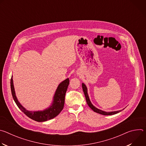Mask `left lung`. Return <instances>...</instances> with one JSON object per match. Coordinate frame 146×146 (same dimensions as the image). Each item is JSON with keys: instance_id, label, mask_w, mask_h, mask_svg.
I'll return each instance as SVG.
<instances>
[{"instance_id": "obj_1", "label": "left lung", "mask_w": 146, "mask_h": 146, "mask_svg": "<svg viewBox=\"0 0 146 146\" xmlns=\"http://www.w3.org/2000/svg\"><path fill=\"white\" fill-rule=\"evenodd\" d=\"M82 90H83V92H84V95H85V96H86V101H87V103L88 104V105L89 106V107L95 112L97 113H99V114H102V115H113V114H115L117 113H118L119 112H120L121 111H122V110H118V111H110V112H106V111H103V110H101L96 108H95L92 104V103L90 101V99L89 98V96L88 95V93H87V88L86 87V86L84 84V83H82Z\"/></svg>"}]
</instances>
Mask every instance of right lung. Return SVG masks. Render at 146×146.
Wrapping results in <instances>:
<instances>
[{"instance_id":"1","label":"right lung","mask_w":146,"mask_h":146,"mask_svg":"<svg viewBox=\"0 0 146 146\" xmlns=\"http://www.w3.org/2000/svg\"><path fill=\"white\" fill-rule=\"evenodd\" d=\"M69 84V79L68 78L61 82L58 85L53 98V101L51 105L47 109L43 111H31L24 108L18 102L14 90L13 76L10 81V86L12 96L16 105L18 108L21 110L28 117L37 122H44L51 119L57 116L60 111L63 110L65 94Z\"/></svg>"}]
</instances>
